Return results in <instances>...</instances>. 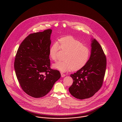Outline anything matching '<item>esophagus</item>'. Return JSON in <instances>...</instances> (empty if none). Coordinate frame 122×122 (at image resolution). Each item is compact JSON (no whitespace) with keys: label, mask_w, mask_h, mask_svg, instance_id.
I'll return each instance as SVG.
<instances>
[{"label":"esophagus","mask_w":122,"mask_h":122,"mask_svg":"<svg viewBox=\"0 0 122 122\" xmlns=\"http://www.w3.org/2000/svg\"><path fill=\"white\" fill-rule=\"evenodd\" d=\"M61 75L62 77H64L65 76H66L65 74H64V73H61Z\"/></svg>","instance_id":"esophagus-1"}]
</instances>
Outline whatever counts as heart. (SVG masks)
Returning a JSON list of instances; mask_svg holds the SVG:
<instances>
[{"mask_svg":"<svg viewBox=\"0 0 122 122\" xmlns=\"http://www.w3.org/2000/svg\"><path fill=\"white\" fill-rule=\"evenodd\" d=\"M59 43V44L58 41H55L50 47L49 55L51 58L56 61L60 49L67 52L64 58L65 60L58 61L53 64L54 69L63 72L71 70L77 71L87 64L90 56V51L80 41L73 36H68L60 39Z\"/></svg>","mask_w":122,"mask_h":122,"instance_id":"1","label":"heart"}]
</instances>
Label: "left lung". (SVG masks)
<instances>
[{
	"label": "left lung",
	"mask_w": 122,
	"mask_h": 122,
	"mask_svg": "<svg viewBox=\"0 0 122 122\" xmlns=\"http://www.w3.org/2000/svg\"><path fill=\"white\" fill-rule=\"evenodd\" d=\"M91 53L86 65L70 75L73 83L70 93L76 98H90L102 87L106 70L107 59L103 49L95 39H92Z\"/></svg>",
	"instance_id": "8db88e82"
}]
</instances>
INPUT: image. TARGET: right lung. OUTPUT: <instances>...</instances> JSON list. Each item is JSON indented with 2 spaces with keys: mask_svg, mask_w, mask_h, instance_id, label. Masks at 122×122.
Wrapping results in <instances>:
<instances>
[{
  "mask_svg": "<svg viewBox=\"0 0 122 122\" xmlns=\"http://www.w3.org/2000/svg\"><path fill=\"white\" fill-rule=\"evenodd\" d=\"M52 30L28 35L18 48L14 68L22 89L34 98L46 95L60 78L57 70L50 68L49 49Z\"/></svg>",
  "mask_w": 122,
  "mask_h": 122,
  "instance_id": "1",
  "label": "right lung"
}]
</instances>
